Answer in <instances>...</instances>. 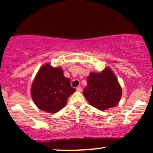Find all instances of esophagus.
Wrapping results in <instances>:
<instances>
[{
	"label": "esophagus",
	"mask_w": 153,
	"mask_h": 153,
	"mask_svg": "<svg viewBox=\"0 0 153 153\" xmlns=\"http://www.w3.org/2000/svg\"><path fill=\"white\" fill-rule=\"evenodd\" d=\"M76 90H77V91H78V92H81V91H82V88H80V87H78V88H77Z\"/></svg>",
	"instance_id": "esophagus-1"
}]
</instances>
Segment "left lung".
<instances>
[{
    "label": "left lung",
    "mask_w": 153,
    "mask_h": 153,
    "mask_svg": "<svg viewBox=\"0 0 153 153\" xmlns=\"http://www.w3.org/2000/svg\"><path fill=\"white\" fill-rule=\"evenodd\" d=\"M122 94V87L114 73L108 67L101 73L91 72L88 76L83 95L95 108L104 111L117 106Z\"/></svg>",
    "instance_id": "obj_1"
}]
</instances>
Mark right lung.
Here are the masks:
<instances>
[{
  "label": "right lung",
  "instance_id": "obj_1",
  "mask_svg": "<svg viewBox=\"0 0 153 153\" xmlns=\"http://www.w3.org/2000/svg\"><path fill=\"white\" fill-rule=\"evenodd\" d=\"M75 91L68 78L64 76L60 67L54 68L45 63L39 70L33 80L31 95L39 109L50 114L64 108L68 98Z\"/></svg>",
  "mask_w": 153,
  "mask_h": 153
}]
</instances>
